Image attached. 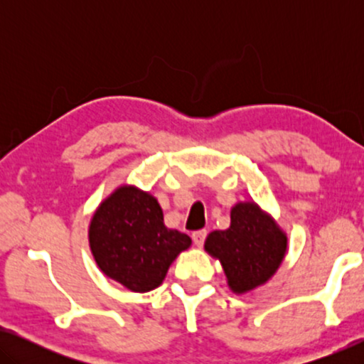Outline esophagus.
<instances>
[{
	"mask_svg": "<svg viewBox=\"0 0 364 364\" xmlns=\"http://www.w3.org/2000/svg\"><path fill=\"white\" fill-rule=\"evenodd\" d=\"M205 238H207V230H197L192 233V240L197 247H202L203 242H205Z\"/></svg>",
	"mask_w": 364,
	"mask_h": 364,
	"instance_id": "1",
	"label": "esophagus"
}]
</instances>
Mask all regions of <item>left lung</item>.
Here are the masks:
<instances>
[{"label":"left lung","instance_id":"left-lung-1","mask_svg":"<svg viewBox=\"0 0 364 364\" xmlns=\"http://www.w3.org/2000/svg\"><path fill=\"white\" fill-rule=\"evenodd\" d=\"M287 242L285 232L257 203L240 202L232 208L230 227L208 233L203 247L220 260L230 290L247 293L273 277Z\"/></svg>","mask_w":364,"mask_h":364}]
</instances>
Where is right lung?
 <instances>
[{
  "label": "right lung",
  "instance_id": "right-lung-1",
  "mask_svg": "<svg viewBox=\"0 0 364 364\" xmlns=\"http://www.w3.org/2000/svg\"><path fill=\"white\" fill-rule=\"evenodd\" d=\"M191 237L164 225L157 198L134 186L116 188L94 212L89 247L104 275L131 291L157 288Z\"/></svg>",
  "mask_w": 364,
  "mask_h": 364
}]
</instances>
